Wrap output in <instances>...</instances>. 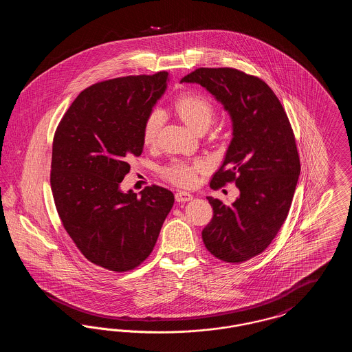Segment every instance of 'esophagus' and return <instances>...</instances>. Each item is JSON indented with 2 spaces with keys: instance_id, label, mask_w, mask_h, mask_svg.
Returning <instances> with one entry per match:
<instances>
[{
  "instance_id": "esophagus-1",
  "label": "esophagus",
  "mask_w": 352,
  "mask_h": 352,
  "mask_svg": "<svg viewBox=\"0 0 352 352\" xmlns=\"http://www.w3.org/2000/svg\"><path fill=\"white\" fill-rule=\"evenodd\" d=\"M192 199V195L190 192H186V191H178L175 194V201L178 203H184V201H191Z\"/></svg>"
}]
</instances>
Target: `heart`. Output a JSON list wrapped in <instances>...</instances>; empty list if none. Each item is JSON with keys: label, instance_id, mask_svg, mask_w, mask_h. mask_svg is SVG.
<instances>
[{"label": "heart", "instance_id": "1", "mask_svg": "<svg viewBox=\"0 0 352 352\" xmlns=\"http://www.w3.org/2000/svg\"><path fill=\"white\" fill-rule=\"evenodd\" d=\"M174 108L184 122L195 132H204L215 118V107L212 101L204 95L187 92L174 101ZM164 122V112L160 108H154L148 113L142 124V141L146 145L155 142ZM208 168L207 161L195 160L186 162L182 160H173L161 170V174L168 182L188 187L195 182L197 173Z\"/></svg>", "mask_w": 352, "mask_h": 352}]
</instances>
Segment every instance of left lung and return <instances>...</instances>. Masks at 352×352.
Masks as SVG:
<instances>
[{
    "label": "left lung",
    "mask_w": 352,
    "mask_h": 352,
    "mask_svg": "<svg viewBox=\"0 0 352 352\" xmlns=\"http://www.w3.org/2000/svg\"><path fill=\"white\" fill-rule=\"evenodd\" d=\"M181 82L198 83L230 112L234 138L210 187L234 184L240 197L226 206L208 197L214 217L203 228L206 248L239 264L265 251L289 214L301 164L290 121L268 84L236 68H197Z\"/></svg>",
    "instance_id": "left-lung-1"
}]
</instances>
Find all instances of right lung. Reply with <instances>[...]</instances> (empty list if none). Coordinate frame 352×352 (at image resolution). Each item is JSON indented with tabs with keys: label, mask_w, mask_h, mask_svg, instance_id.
<instances>
[{
	"label": "right lung",
	"mask_w": 352,
	"mask_h": 352,
	"mask_svg": "<svg viewBox=\"0 0 352 352\" xmlns=\"http://www.w3.org/2000/svg\"><path fill=\"white\" fill-rule=\"evenodd\" d=\"M168 72L122 76L85 88L69 105L52 141L50 184L69 237L95 265L128 272L151 254L173 192L146 186L121 192L128 160L142 153V124L166 89Z\"/></svg>",
	"instance_id": "1"
}]
</instances>
